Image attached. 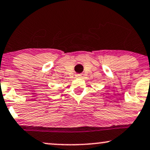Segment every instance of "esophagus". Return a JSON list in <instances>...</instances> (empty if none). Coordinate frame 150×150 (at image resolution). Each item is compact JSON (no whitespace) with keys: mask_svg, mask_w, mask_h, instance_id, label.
Returning a JSON list of instances; mask_svg holds the SVG:
<instances>
[{"mask_svg":"<svg viewBox=\"0 0 150 150\" xmlns=\"http://www.w3.org/2000/svg\"><path fill=\"white\" fill-rule=\"evenodd\" d=\"M76 77H77V78H81V74H76Z\"/></svg>","mask_w":150,"mask_h":150,"instance_id":"1","label":"esophagus"}]
</instances>
